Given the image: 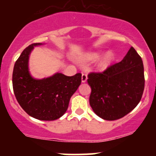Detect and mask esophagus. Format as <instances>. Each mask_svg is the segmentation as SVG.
I'll use <instances>...</instances> for the list:
<instances>
[{
	"instance_id": "obj_1",
	"label": "esophagus",
	"mask_w": 156,
	"mask_h": 156,
	"mask_svg": "<svg viewBox=\"0 0 156 156\" xmlns=\"http://www.w3.org/2000/svg\"><path fill=\"white\" fill-rule=\"evenodd\" d=\"M87 75L86 74V73H83L82 74V76H81V80L83 83H84V82L87 81Z\"/></svg>"
}]
</instances>
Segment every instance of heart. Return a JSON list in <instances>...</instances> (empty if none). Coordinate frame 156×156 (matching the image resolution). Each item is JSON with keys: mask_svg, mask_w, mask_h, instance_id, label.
<instances>
[{"mask_svg": "<svg viewBox=\"0 0 156 156\" xmlns=\"http://www.w3.org/2000/svg\"><path fill=\"white\" fill-rule=\"evenodd\" d=\"M99 57H100V53H94L88 55L87 58H88V59L89 60H96L98 59ZM113 59H114V54H113L112 52H108V53L104 55V57L102 58L101 62H99V64H98V67H99L100 69H106V68L110 65V64L112 63Z\"/></svg>", "mask_w": 156, "mask_h": 156, "instance_id": "obj_1", "label": "heart"}]
</instances>
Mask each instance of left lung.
<instances>
[{"label": "left lung", "mask_w": 156, "mask_h": 156, "mask_svg": "<svg viewBox=\"0 0 156 156\" xmlns=\"http://www.w3.org/2000/svg\"><path fill=\"white\" fill-rule=\"evenodd\" d=\"M144 81L142 60L131 47L120 62L112 64L101 73L88 74L92 110L105 120L125 117L140 102Z\"/></svg>", "instance_id": "8db88e82"}]
</instances>
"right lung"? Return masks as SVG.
Wrapping results in <instances>:
<instances>
[{
  "label": "right lung",
  "mask_w": 156,
  "mask_h": 156,
  "mask_svg": "<svg viewBox=\"0 0 156 156\" xmlns=\"http://www.w3.org/2000/svg\"><path fill=\"white\" fill-rule=\"evenodd\" d=\"M30 44L17 58L12 74V86L17 102L28 115L39 120L58 119L67 110L69 100L81 83V73L67 76L56 73L35 80L28 72V62L34 46Z\"/></svg>",
  "instance_id": "add662e5"
}]
</instances>
